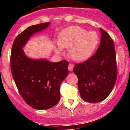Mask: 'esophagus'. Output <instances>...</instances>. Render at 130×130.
I'll return each instance as SVG.
<instances>
[{
    "instance_id": "obj_1",
    "label": "esophagus",
    "mask_w": 130,
    "mask_h": 130,
    "mask_svg": "<svg viewBox=\"0 0 130 130\" xmlns=\"http://www.w3.org/2000/svg\"><path fill=\"white\" fill-rule=\"evenodd\" d=\"M68 68L69 71H70V72H72V71L73 70V64H69L68 67Z\"/></svg>"
}]
</instances>
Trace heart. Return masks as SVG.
<instances>
[{"label":"heart","mask_w":130,"mask_h":130,"mask_svg":"<svg viewBox=\"0 0 130 130\" xmlns=\"http://www.w3.org/2000/svg\"><path fill=\"white\" fill-rule=\"evenodd\" d=\"M98 36L95 32H87L79 26L64 29L60 34L55 51L62 53V48H69L68 55L75 61H84L91 56L97 45Z\"/></svg>","instance_id":"1"}]
</instances>
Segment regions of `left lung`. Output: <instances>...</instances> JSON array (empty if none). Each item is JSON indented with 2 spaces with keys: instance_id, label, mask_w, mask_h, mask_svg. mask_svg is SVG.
I'll use <instances>...</instances> for the list:
<instances>
[{
  "instance_id": "obj_1",
  "label": "left lung",
  "mask_w": 130,
  "mask_h": 130,
  "mask_svg": "<svg viewBox=\"0 0 130 130\" xmlns=\"http://www.w3.org/2000/svg\"><path fill=\"white\" fill-rule=\"evenodd\" d=\"M101 42L96 53L85 62L73 68L78 77V88L83 100L100 102L109 95L117 76L114 42L104 30L100 28Z\"/></svg>"
}]
</instances>
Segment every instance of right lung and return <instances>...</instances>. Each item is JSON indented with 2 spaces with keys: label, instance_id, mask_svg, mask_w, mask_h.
Masks as SVG:
<instances>
[{
  "label": "right lung",
  "instance_id": "1",
  "mask_svg": "<svg viewBox=\"0 0 130 130\" xmlns=\"http://www.w3.org/2000/svg\"><path fill=\"white\" fill-rule=\"evenodd\" d=\"M49 25L47 22L32 25L20 33L13 42L10 58L12 76L21 96L28 105L38 110L47 109L58 103L60 84L68 75V62L34 59L23 51L30 38Z\"/></svg>",
  "mask_w": 130,
  "mask_h": 130
}]
</instances>
